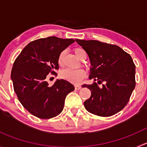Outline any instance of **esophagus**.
<instances>
[{
	"instance_id": "obj_1",
	"label": "esophagus",
	"mask_w": 147,
	"mask_h": 147,
	"mask_svg": "<svg viewBox=\"0 0 147 147\" xmlns=\"http://www.w3.org/2000/svg\"><path fill=\"white\" fill-rule=\"evenodd\" d=\"M81 86H80V85H75V90H80L81 89Z\"/></svg>"
}]
</instances>
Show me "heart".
<instances>
[{"label": "heart", "instance_id": "1", "mask_svg": "<svg viewBox=\"0 0 147 147\" xmlns=\"http://www.w3.org/2000/svg\"><path fill=\"white\" fill-rule=\"evenodd\" d=\"M74 53L78 59L81 60H84L87 58V53L84 49L78 47L74 50ZM65 52H62L58 57V64L62 66L63 64ZM86 76V72L84 69H78L75 70L71 69H65L60 73V78L65 80L73 83V84H79L82 80L83 78Z\"/></svg>", "mask_w": 147, "mask_h": 147}]
</instances>
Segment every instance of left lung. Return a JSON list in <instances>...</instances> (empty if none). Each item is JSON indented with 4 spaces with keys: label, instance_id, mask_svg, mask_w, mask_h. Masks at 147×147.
Masks as SVG:
<instances>
[{
    "label": "left lung",
    "instance_id": "8db88e82",
    "mask_svg": "<svg viewBox=\"0 0 147 147\" xmlns=\"http://www.w3.org/2000/svg\"><path fill=\"white\" fill-rule=\"evenodd\" d=\"M90 57V79L97 81L83 84L91 91L84 102L90 113L110 117L124 109L135 87V65L131 56L119 46L98 40H75Z\"/></svg>",
    "mask_w": 147,
    "mask_h": 147
}]
</instances>
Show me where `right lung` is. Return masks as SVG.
I'll use <instances>...</instances> for the list:
<instances>
[{
	"label": "right lung",
	"instance_id": "add662e5",
	"mask_svg": "<svg viewBox=\"0 0 147 147\" xmlns=\"http://www.w3.org/2000/svg\"><path fill=\"white\" fill-rule=\"evenodd\" d=\"M75 42L73 39L48 37L32 41L23 48L13 63L11 79L21 105L34 116L50 119L61 113L66 96L75 90L71 83L57 80L50 87L48 74L58 69L60 53Z\"/></svg>",
	"mask_w": 147,
	"mask_h": 147
}]
</instances>
